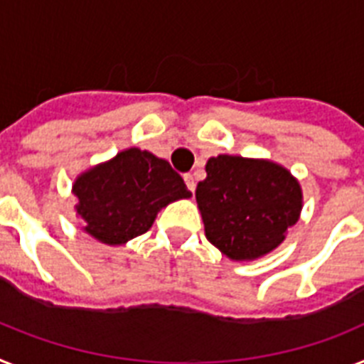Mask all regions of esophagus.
<instances>
[{
	"mask_svg": "<svg viewBox=\"0 0 364 364\" xmlns=\"http://www.w3.org/2000/svg\"><path fill=\"white\" fill-rule=\"evenodd\" d=\"M184 182L186 186H188V189L191 191V193H195V188H197V182H195V176L193 175H184Z\"/></svg>",
	"mask_w": 364,
	"mask_h": 364,
	"instance_id": "34e87169",
	"label": "esophagus"
}]
</instances>
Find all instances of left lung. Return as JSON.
<instances>
[{"label": "left lung", "instance_id": "8db88e82", "mask_svg": "<svg viewBox=\"0 0 364 364\" xmlns=\"http://www.w3.org/2000/svg\"><path fill=\"white\" fill-rule=\"evenodd\" d=\"M195 197L206 238L234 262H251L277 249L303 208L299 180L287 167L230 154L206 161V178Z\"/></svg>", "mask_w": 364, "mask_h": 364}]
</instances>
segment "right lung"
Wrapping results in <instances>:
<instances>
[{
  "instance_id": "obj_1",
  "label": "right lung",
  "mask_w": 364,
  "mask_h": 364,
  "mask_svg": "<svg viewBox=\"0 0 364 364\" xmlns=\"http://www.w3.org/2000/svg\"><path fill=\"white\" fill-rule=\"evenodd\" d=\"M72 193L81 230L113 247L145 234L167 204L191 197L169 161L135 146L83 171Z\"/></svg>"
}]
</instances>
